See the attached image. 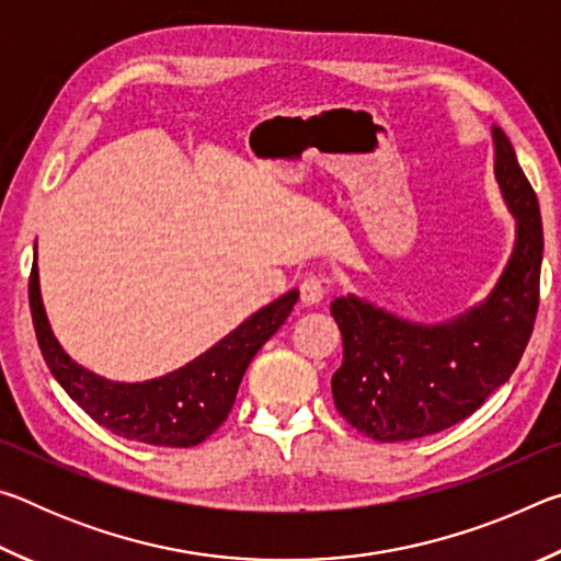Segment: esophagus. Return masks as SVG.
I'll list each match as a JSON object with an SVG mask.
<instances>
[{
    "label": "esophagus",
    "mask_w": 561,
    "mask_h": 561,
    "mask_svg": "<svg viewBox=\"0 0 561 561\" xmlns=\"http://www.w3.org/2000/svg\"><path fill=\"white\" fill-rule=\"evenodd\" d=\"M324 294H327V279L317 277V274H309L299 287V301L304 307H314V304L324 299Z\"/></svg>",
    "instance_id": "obj_1"
}]
</instances>
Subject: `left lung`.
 I'll use <instances>...</instances> for the list:
<instances>
[{
  "label": "left lung",
  "instance_id": "left-lung-1",
  "mask_svg": "<svg viewBox=\"0 0 561 561\" xmlns=\"http://www.w3.org/2000/svg\"><path fill=\"white\" fill-rule=\"evenodd\" d=\"M495 178L517 237L485 301L445 324H415L354 294L331 301L344 360L331 378L339 413L378 443L415 440L465 421L515 371L535 329L542 215L502 128Z\"/></svg>",
  "mask_w": 561,
  "mask_h": 561
}]
</instances>
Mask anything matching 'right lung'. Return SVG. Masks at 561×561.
Masks as SVG:
<instances>
[{
	"instance_id": "right-lung-1",
	"label": "right lung",
	"mask_w": 561,
	"mask_h": 561,
	"mask_svg": "<svg viewBox=\"0 0 561 561\" xmlns=\"http://www.w3.org/2000/svg\"><path fill=\"white\" fill-rule=\"evenodd\" d=\"M297 299V289L282 294L178 371L144 383H121L79 366L56 341L44 311L36 254L30 277L36 341L64 391L106 431L163 448H193L220 428L232 411L247 366L287 321Z\"/></svg>"
}]
</instances>
